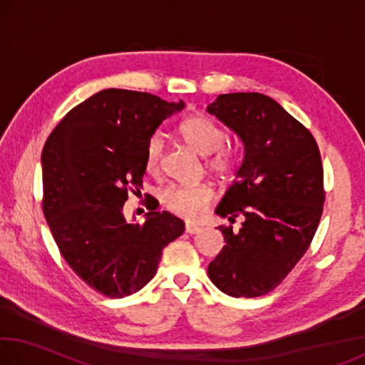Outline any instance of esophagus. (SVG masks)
Instances as JSON below:
<instances>
[{
    "mask_svg": "<svg viewBox=\"0 0 365 365\" xmlns=\"http://www.w3.org/2000/svg\"><path fill=\"white\" fill-rule=\"evenodd\" d=\"M185 232L188 235H195V233H200L201 232V227H197L195 224H187L185 225Z\"/></svg>",
    "mask_w": 365,
    "mask_h": 365,
    "instance_id": "34e87169",
    "label": "esophagus"
}]
</instances>
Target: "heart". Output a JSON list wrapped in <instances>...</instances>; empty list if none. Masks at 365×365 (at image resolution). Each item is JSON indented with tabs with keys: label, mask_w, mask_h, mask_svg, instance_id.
Returning a JSON list of instances; mask_svg holds the SVG:
<instances>
[{
	"label": "heart",
	"mask_w": 365,
	"mask_h": 365,
	"mask_svg": "<svg viewBox=\"0 0 365 365\" xmlns=\"http://www.w3.org/2000/svg\"><path fill=\"white\" fill-rule=\"evenodd\" d=\"M180 137L191 150L201 156H209L206 164L214 174L230 175L237 169L238 154L230 146H224L225 130L212 119L195 114L185 119L178 127ZM164 138L160 133H153L148 138L145 150V165L150 172H156L163 156ZM215 193L211 185H170L160 193L164 207L178 217L197 220L206 214V209L214 201Z\"/></svg>",
	"instance_id": "b5f03b06"
}]
</instances>
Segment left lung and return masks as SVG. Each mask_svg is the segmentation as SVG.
<instances>
[{"label": "left lung", "instance_id": "obj_1", "mask_svg": "<svg viewBox=\"0 0 365 365\" xmlns=\"http://www.w3.org/2000/svg\"><path fill=\"white\" fill-rule=\"evenodd\" d=\"M207 113L242 138L245 158L215 214L225 245L209 279L233 298L270 293L304 256L324 211V169L312 133L261 93L219 95Z\"/></svg>", "mask_w": 365, "mask_h": 365}]
</instances>
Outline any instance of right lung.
Wrapping results in <instances>:
<instances>
[{
  "label": "right lung",
  "instance_id": "add662e5",
  "mask_svg": "<svg viewBox=\"0 0 365 365\" xmlns=\"http://www.w3.org/2000/svg\"><path fill=\"white\" fill-rule=\"evenodd\" d=\"M183 108L108 88L71 109L43 148V212L54 242L80 279L109 298L143 288L185 230L168 211L148 212L145 224L122 211L128 193L143 188L148 138Z\"/></svg>",
  "mask_w": 365,
  "mask_h": 365
}]
</instances>
